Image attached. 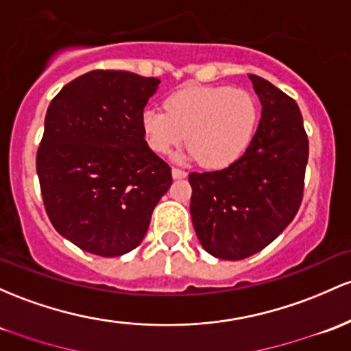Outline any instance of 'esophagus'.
<instances>
[{"label":"esophagus","instance_id":"34e87169","mask_svg":"<svg viewBox=\"0 0 351 351\" xmlns=\"http://www.w3.org/2000/svg\"><path fill=\"white\" fill-rule=\"evenodd\" d=\"M171 175H173V178H175V180L184 178V176H186V171H183V169H180V168H176V167H173L171 168Z\"/></svg>","mask_w":351,"mask_h":351}]
</instances>
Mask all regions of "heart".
<instances>
[{
	"instance_id": "heart-1",
	"label": "heart",
	"mask_w": 351,
	"mask_h": 351,
	"mask_svg": "<svg viewBox=\"0 0 351 351\" xmlns=\"http://www.w3.org/2000/svg\"><path fill=\"white\" fill-rule=\"evenodd\" d=\"M165 110L146 108L141 128L149 148L167 155L186 140L190 156L221 169L243 156L256 128L255 98L241 88L184 86L169 95Z\"/></svg>"
}]
</instances>
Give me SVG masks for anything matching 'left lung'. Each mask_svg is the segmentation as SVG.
I'll list each match as a JSON object with an SVG mask.
<instances>
[{"label":"left lung","instance_id":"obj_1","mask_svg":"<svg viewBox=\"0 0 351 351\" xmlns=\"http://www.w3.org/2000/svg\"><path fill=\"white\" fill-rule=\"evenodd\" d=\"M261 119L243 156L217 171L190 173V211L210 255L243 260L261 252L293 221L303 199L308 138L293 98L250 75Z\"/></svg>","mask_w":351,"mask_h":351}]
</instances>
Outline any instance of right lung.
I'll return each mask as SVG.
<instances>
[{
	"label": "right lung",
	"mask_w": 351,
	"mask_h": 351,
	"mask_svg": "<svg viewBox=\"0 0 351 351\" xmlns=\"http://www.w3.org/2000/svg\"><path fill=\"white\" fill-rule=\"evenodd\" d=\"M158 78L93 69L49 103L36 171L49 221L71 243L119 256L141 243L171 168L149 149L141 114Z\"/></svg>",
	"instance_id": "add662e5"
}]
</instances>
